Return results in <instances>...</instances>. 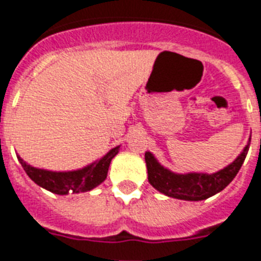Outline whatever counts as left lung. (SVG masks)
<instances>
[{
    "label": "left lung",
    "mask_w": 261,
    "mask_h": 261,
    "mask_svg": "<svg viewBox=\"0 0 261 261\" xmlns=\"http://www.w3.org/2000/svg\"><path fill=\"white\" fill-rule=\"evenodd\" d=\"M251 142V141H249ZM249 142L236 160L222 170L206 174V173H188L177 174L164 167L150 151H146L145 161L147 166L149 182L158 192L165 196L186 201H201L215 196L225 189L233 181L236 174L244 164L249 150Z\"/></svg>",
    "instance_id": "obj_1"
}]
</instances>
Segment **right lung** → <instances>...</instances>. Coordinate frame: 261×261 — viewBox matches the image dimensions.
<instances>
[{"label": "right lung", "instance_id": "1", "mask_svg": "<svg viewBox=\"0 0 261 261\" xmlns=\"http://www.w3.org/2000/svg\"><path fill=\"white\" fill-rule=\"evenodd\" d=\"M119 151V146L110 150L103 158L88 165V166L73 171H50L37 169L28 165L20 155H17L21 166L32 181L44 189L55 194H68V193L88 192L100 185L107 178L111 160Z\"/></svg>", "mask_w": 261, "mask_h": 261}]
</instances>
